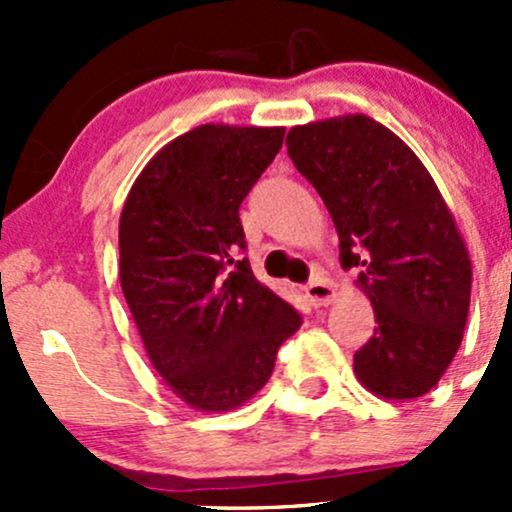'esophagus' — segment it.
I'll return each mask as SVG.
<instances>
[{
  "instance_id": "1",
  "label": "esophagus",
  "mask_w": 512,
  "mask_h": 512,
  "mask_svg": "<svg viewBox=\"0 0 512 512\" xmlns=\"http://www.w3.org/2000/svg\"><path fill=\"white\" fill-rule=\"evenodd\" d=\"M304 292H307V299L314 304V307H329V304L334 302V297H337V289H334L332 282L324 280V277L319 275L304 287Z\"/></svg>"
}]
</instances>
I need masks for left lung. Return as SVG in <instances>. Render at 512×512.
I'll list each match as a JSON object with an SVG mask.
<instances>
[{
  "label": "left lung",
  "mask_w": 512,
  "mask_h": 512,
  "mask_svg": "<svg viewBox=\"0 0 512 512\" xmlns=\"http://www.w3.org/2000/svg\"><path fill=\"white\" fill-rule=\"evenodd\" d=\"M287 153L317 188L339 232L342 267L379 327L354 374L381 399H418L461 347L471 257L431 173L396 133L364 113L294 126Z\"/></svg>",
  "instance_id": "obj_1"
}]
</instances>
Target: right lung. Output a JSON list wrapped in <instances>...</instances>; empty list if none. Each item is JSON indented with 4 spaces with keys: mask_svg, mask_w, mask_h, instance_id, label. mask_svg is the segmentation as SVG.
<instances>
[{
    "mask_svg": "<svg viewBox=\"0 0 512 512\" xmlns=\"http://www.w3.org/2000/svg\"><path fill=\"white\" fill-rule=\"evenodd\" d=\"M285 128L205 123L148 160L118 223L121 289L153 369L208 414L250 401L302 324L255 280L240 205Z\"/></svg>",
    "mask_w": 512,
    "mask_h": 512,
    "instance_id": "right-lung-1",
    "label": "right lung"
}]
</instances>
